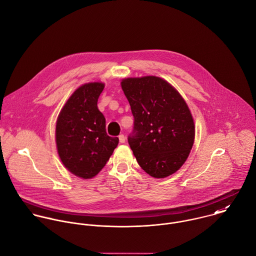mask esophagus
<instances>
[{"instance_id":"esophagus-1","label":"esophagus","mask_w":256,"mask_h":256,"mask_svg":"<svg viewBox=\"0 0 256 256\" xmlns=\"http://www.w3.org/2000/svg\"><path fill=\"white\" fill-rule=\"evenodd\" d=\"M125 141H126V138H125V136H124L123 134L119 135V142L123 144V143H125Z\"/></svg>"}]
</instances>
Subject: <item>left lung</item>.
Listing matches in <instances>:
<instances>
[{
  "label": "left lung",
  "mask_w": 256,
  "mask_h": 256,
  "mask_svg": "<svg viewBox=\"0 0 256 256\" xmlns=\"http://www.w3.org/2000/svg\"><path fill=\"white\" fill-rule=\"evenodd\" d=\"M121 87L134 116L128 143L138 164L151 176H170L194 145V124L186 101L158 76L125 78Z\"/></svg>",
  "instance_id": "8db88e82"
}]
</instances>
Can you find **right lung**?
Here are the masks:
<instances>
[{
	"label": "right lung",
	"mask_w": 256,
	"mask_h": 256,
	"mask_svg": "<svg viewBox=\"0 0 256 256\" xmlns=\"http://www.w3.org/2000/svg\"><path fill=\"white\" fill-rule=\"evenodd\" d=\"M103 88L102 82L78 87L56 121L58 156L68 170L82 178H91L102 170L119 142L107 135L105 117L97 107Z\"/></svg>",
	"instance_id": "1"
}]
</instances>
